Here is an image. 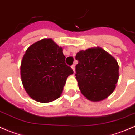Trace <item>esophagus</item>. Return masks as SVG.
<instances>
[{"label": "esophagus", "instance_id": "obj_1", "mask_svg": "<svg viewBox=\"0 0 135 135\" xmlns=\"http://www.w3.org/2000/svg\"><path fill=\"white\" fill-rule=\"evenodd\" d=\"M71 68H72V69L73 70V71L75 72V65H73L72 66H71Z\"/></svg>", "mask_w": 135, "mask_h": 135}]
</instances>
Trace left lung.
Wrapping results in <instances>:
<instances>
[{
    "instance_id": "left-lung-1",
    "label": "left lung",
    "mask_w": 135,
    "mask_h": 135,
    "mask_svg": "<svg viewBox=\"0 0 135 135\" xmlns=\"http://www.w3.org/2000/svg\"><path fill=\"white\" fill-rule=\"evenodd\" d=\"M75 66L79 88L87 99L99 102L105 99L116 88L119 66L116 59L102 48L79 51Z\"/></svg>"
}]
</instances>
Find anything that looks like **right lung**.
Instances as JSON below:
<instances>
[{
  "label": "right lung",
  "mask_w": 135,
  "mask_h": 135,
  "mask_svg": "<svg viewBox=\"0 0 135 135\" xmlns=\"http://www.w3.org/2000/svg\"><path fill=\"white\" fill-rule=\"evenodd\" d=\"M62 48L52 39H43L30 46L23 57L21 77L25 90L42 103L58 99L66 79L73 70L65 62Z\"/></svg>",
  "instance_id": "add662e5"
}]
</instances>
